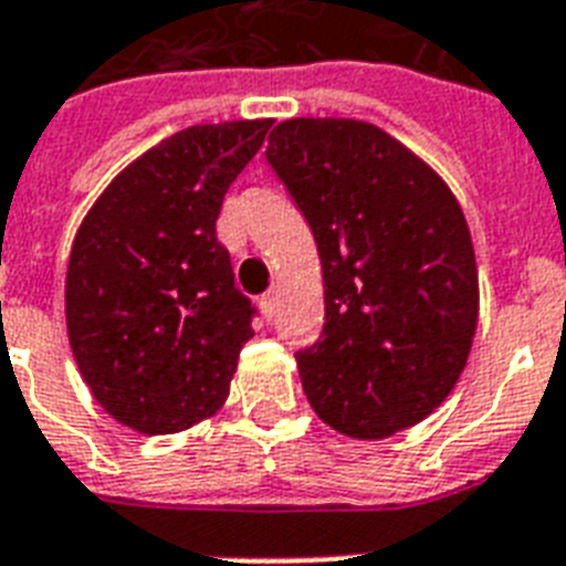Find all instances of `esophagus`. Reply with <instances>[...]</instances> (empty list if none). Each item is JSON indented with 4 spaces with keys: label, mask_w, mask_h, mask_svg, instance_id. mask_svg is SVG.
Returning a JSON list of instances; mask_svg holds the SVG:
<instances>
[{
    "label": "esophagus",
    "mask_w": 566,
    "mask_h": 566,
    "mask_svg": "<svg viewBox=\"0 0 566 566\" xmlns=\"http://www.w3.org/2000/svg\"><path fill=\"white\" fill-rule=\"evenodd\" d=\"M275 305H279V298H275V293H268V296L261 298V314H264V319H273L275 316Z\"/></svg>",
    "instance_id": "34e87169"
}]
</instances>
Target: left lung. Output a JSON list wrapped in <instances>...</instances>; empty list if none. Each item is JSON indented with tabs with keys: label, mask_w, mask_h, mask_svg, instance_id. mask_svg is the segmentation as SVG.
I'll list each match as a JSON object with an SVG mask.
<instances>
[{
	"label": "left lung",
	"mask_w": 566,
	"mask_h": 566,
	"mask_svg": "<svg viewBox=\"0 0 566 566\" xmlns=\"http://www.w3.org/2000/svg\"><path fill=\"white\" fill-rule=\"evenodd\" d=\"M268 163L314 232L323 337L298 378L325 424L380 442L457 387L480 323V275L462 206L403 142L357 118H287Z\"/></svg>",
	"instance_id": "obj_1"
}]
</instances>
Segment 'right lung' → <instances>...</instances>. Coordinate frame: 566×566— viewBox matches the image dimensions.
Returning <instances> with one entry per match:
<instances>
[{
	"label": "right lung",
	"instance_id": "1",
	"mask_svg": "<svg viewBox=\"0 0 566 566\" xmlns=\"http://www.w3.org/2000/svg\"><path fill=\"white\" fill-rule=\"evenodd\" d=\"M273 118L195 124L136 156L86 211L66 268V334L92 398L165 436L227 403L252 331L214 223Z\"/></svg>",
	"mask_w": 566,
	"mask_h": 566
}]
</instances>
